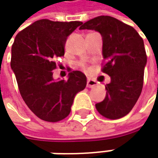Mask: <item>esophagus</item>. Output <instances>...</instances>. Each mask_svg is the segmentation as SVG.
Returning <instances> with one entry per match:
<instances>
[{"instance_id":"1","label":"esophagus","mask_w":158,"mask_h":158,"mask_svg":"<svg viewBox=\"0 0 158 158\" xmlns=\"http://www.w3.org/2000/svg\"><path fill=\"white\" fill-rule=\"evenodd\" d=\"M97 85H98V83H97V81L94 80V79H89L87 80V87H88V88H94V87H96Z\"/></svg>"}]
</instances>
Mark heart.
Returning a JSON list of instances; mask_svg holds the SVG:
<instances>
[{
  "label": "heart",
  "instance_id": "obj_1",
  "mask_svg": "<svg viewBox=\"0 0 158 158\" xmlns=\"http://www.w3.org/2000/svg\"><path fill=\"white\" fill-rule=\"evenodd\" d=\"M80 67H81V68H83V69H86V66H85L84 64H80Z\"/></svg>",
  "mask_w": 158,
  "mask_h": 158
}]
</instances>
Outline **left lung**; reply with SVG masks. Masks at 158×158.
<instances>
[{"label": "left lung", "mask_w": 158, "mask_h": 158, "mask_svg": "<svg viewBox=\"0 0 158 158\" xmlns=\"http://www.w3.org/2000/svg\"><path fill=\"white\" fill-rule=\"evenodd\" d=\"M95 30L102 37V72L110 77L105 99L96 103L102 116L116 120L128 114L143 89L147 57L143 40L136 30L111 16L95 17L80 27Z\"/></svg>", "instance_id": "left-lung-1"}]
</instances>
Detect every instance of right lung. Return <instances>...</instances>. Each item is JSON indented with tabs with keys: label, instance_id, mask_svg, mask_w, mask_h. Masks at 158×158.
<instances>
[{
	"label": "right lung",
	"instance_id": "add662e5",
	"mask_svg": "<svg viewBox=\"0 0 158 158\" xmlns=\"http://www.w3.org/2000/svg\"><path fill=\"white\" fill-rule=\"evenodd\" d=\"M81 23L42 19L15 36L11 68L23 100L41 120L56 123L65 119L76 94L87 85L86 76L78 70L69 71L67 80L53 78L56 59L64 56L68 36Z\"/></svg>",
	"mask_w": 158,
	"mask_h": 158
}]
</instances>
